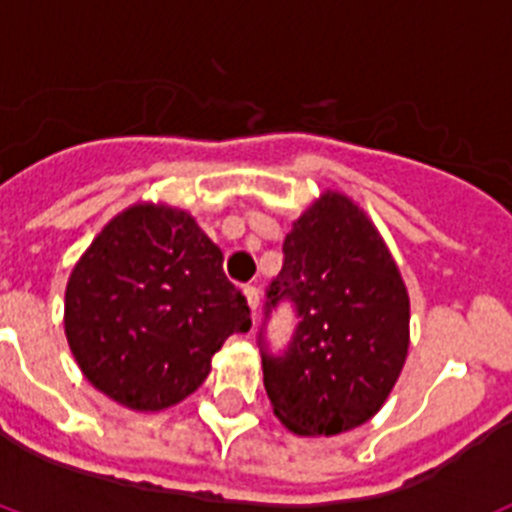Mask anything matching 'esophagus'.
I'll use <instances>...</instances> for the list:
<instances>
[{
	"mask_svg": "<svg viewBox=\"0 0 512 512\" xmlns=\"http://www.w3.org/2000/svg\"><path fill=\"white\" fill-rule=\"evenodd\" d=\"M243 295H246L248 307H251V312H253V315H256V310H259V305H261V292H259V287H246V289H243Z\"/></svg>",
	"mask_w": 512,
	"mask_h": 512,
	"instance_id": "1",
	"label": "esophagus"
}]
</instances>
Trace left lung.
Wrapping results in <instances>:
<instances>
[{
	"instance_id": "obj_1",
	"label": "left lung",
	"mask_w": 512,
	"mask_h": 512,
	"mask_svg": "<svg viewBox=\"0 0 512 512\" xmlns=\"http://www.w3.org/2000/svg\"><path fill=\"white\" fill-rule=\"evenodd\" d=\"M266 310L289 297L300 325L264 354L271 410L295 436H338L372 420L410 348V297L382 233L348 194L325 189L284 238Z\"/></svg>"
}]
</instances>
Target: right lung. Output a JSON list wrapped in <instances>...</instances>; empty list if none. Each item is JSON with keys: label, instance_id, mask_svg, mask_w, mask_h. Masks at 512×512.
<instances>
[{"label": "right lung", "instance_id": "1", "mask_svg": "<svg viewBox=\"0 0 512 512\" xmlns=\"http://www.w3.org/2000/svg\"><path fill=\"white\" fill-rule=\"evenodd\" d=\"M251 328L223 251L192 215L166 202L117 212L71 269L63 330L94 390L135 413L187 400L212 356Z\"/></svg>", "mask_w": 512, "mask_h": 512}]
</instances>
